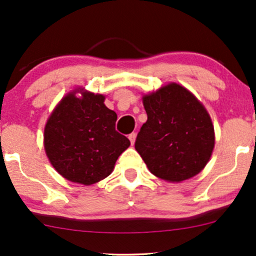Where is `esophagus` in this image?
Returning <instances> with one entry per match:
<instances>
[{"label": "esophagus", "instance_id": "esophagus-1", "mask_svg": "<svg viewBox=\"0 0 256 256\" xmlns=\"http://www.w3.org/2000/svg\"><path fill=\"white\" fill-rule=\"evenodd\" d=\"M129 140H130V142H132V144H134V142H135V138H136V134L135 133H132V134H129Z\"/></svg>", "mask_w": 256, "mask_h": 256}]
</instances>
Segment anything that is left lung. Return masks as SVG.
<instances>
[{
  "label": "left lung",
  "instance_id": "left-lung-1",
  "mask_svg": "<svg viewBox=\"0 0 256 256\" xmlns=\"http://www.w3.org/2000/svg\"><path fill=\"white\" fill-rule=\"evenodd\" d=\"M147 121L138 132L135 150L154 176L182 182L198 174L209 162L215 134L202 103L172 83L144 97Z\"/></svg>",
  "mask_w": 256,
  "mask_h": 256
}]
</instances>
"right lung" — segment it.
Returning a JSON list of instances; mask_svg holds the SVG:
<instances>
[{
	"mask_svg": "<svg viewBox=\"0 0 256 256\" xmlns=\"http://www.w3.org/2000/svg\"><path fill=\"white\" fill-rule=\"evenodd\" d=\"M118 115L104 106V96L68 94L53 110L45 127L47 156L58 173L74 182L91 185L112 172L130 144L116 132Z\"/></svg>",
	"mask_w": 256,
	"mask_h": 256,
	"instance_id": "right-lung-1",
	"label": "right lung"
}]
</instances>
